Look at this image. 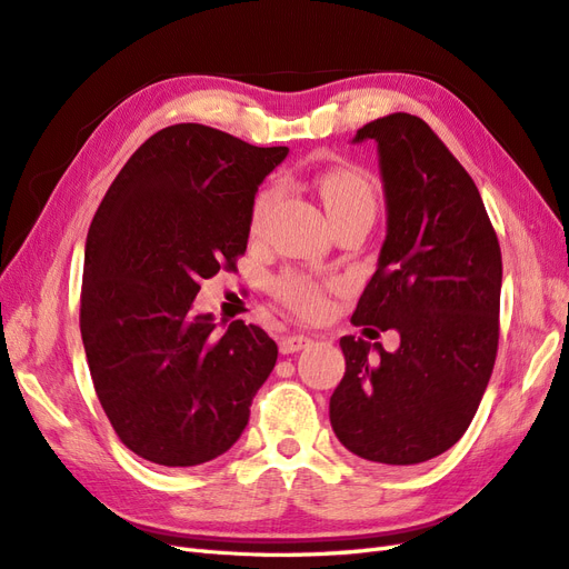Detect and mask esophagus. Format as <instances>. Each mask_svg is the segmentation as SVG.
<instances>
[{"label":"esophagus","mask_w":569,"mask_h":569,"mask_svg":"<svg viewBox=\"0 0 569 569\" xmlns=\"http://www.w3.org/2000/svg\"><path fill=\"white\" fill-rule=\"evenodd\" d=\"M310 343H312V339L305 337V333H290V337H283V339H281L279 348H281L283 356H288V353L302 351V348L310 346Z\"/></svg>","instance_id":"34e87169"}]
</instances>
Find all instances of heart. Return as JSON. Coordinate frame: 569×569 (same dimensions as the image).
<instances>
[{
  "instance_id": "obj_1",
  "label": "heart",
  "mask_w": 569,
  "mask_h": 569,
  "mask_svg": "<svg viewBox=\"0 0 569 569\" xmlns=\"http://www.w3.org/2000/svg\"><path fill=\"white\" fill-rule=\"evenodd\" d=\"M276 187L261 189L254 199L252 216H250V228L257 236L264 228L269 211L276 203ZM319 197H322L327 213L333 221V218L353 213V211H375V192L370 182L362 178L358 170L351 168H333L327 170L322 178H319ZM276 298H279L286 308L296 310L298 315L305 317H315L325 310V288L317 281H312L310 276L302 273H286L273 286Z\"/></svg>"
}]
</instances>
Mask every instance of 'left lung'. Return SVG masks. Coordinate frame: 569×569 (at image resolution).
<instances>
[{
	"label": "left lung",
	"mask_w": 569,
	"mask_h": 569,
	"mask_svg": "<svg viewBox=\"0 0 569 569\" xmlns=\"http://www.w3.org/2000/svg\"><path fill=\"white\" fill-rule=\"evenodd\" d=\"M353 141L377 143L387 238L351 322L397 329L401 343L389 353L341 339L346 372L329 420L360 459L423 463L461 440L486 395L500 337V242L471 174L416 114L368 122Z\"/></svg>",
	"instance_id": "1"
}]
</instances>
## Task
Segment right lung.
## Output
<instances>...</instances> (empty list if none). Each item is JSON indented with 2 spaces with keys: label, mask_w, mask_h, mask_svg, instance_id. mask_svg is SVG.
Wrapping results in <instances>:
<instances>
[{
  "label": "right lung",
  "mask_w": 569,
  "mask_h": 569,
  "mask_svg": "<svg viewBox=\"0 0 569 569\" xmlns=\"http://www.w3.org/2000/svg\"><path fill=\"white\" fill-rule=\"evenodd\" d=\"M288 156L221 129L172 124L146 139L86 238L81 339L100 406L124 447L199 466L238 442L276 366L264 329L194 315L199 283L236 269L254 194Z\"/></svg>",
  "instance_id": "1"
}]
</instances>
